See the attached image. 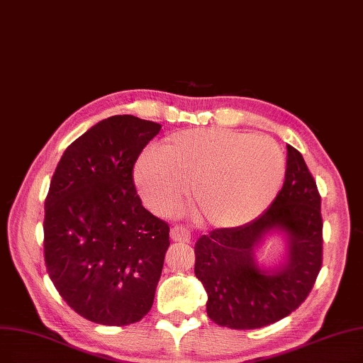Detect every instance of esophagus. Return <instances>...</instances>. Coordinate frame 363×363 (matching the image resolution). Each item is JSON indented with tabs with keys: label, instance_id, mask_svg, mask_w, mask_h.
Instances as JSON below:
<instances>
[{
	"label": "esophagus",
	"instance_id": "obj_1",
	"mask_svg": "<svg viewBox=\"0 0 363 363\" xmlns=\"http://www.w3.org/2000/svg\"><path fill=\"white\" fill-rule=\"evenodd\" d=\"M171 240L172 241H180V242H189L191 241V232L182 228V226H174L171 229Z\"/></svg>",
	"mask_w": 363,
	"mask_h": 363
}]
</instances>
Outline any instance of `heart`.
Returning <instances> with one entry per match:
<instances>
[{"instance_id":"b5f03b06","label":"heart","mask_w":363,"mask_h":363,"mask_svg":"<svg viewBox=\"0 0 363 363\" xmlns=\"http://www.w3.org/2000/svg\"><path fill=\"white\" fill-rule=\"evenodd\" d=\"M286 161L268 137L226 129H186L167 137L135 165V184L155 213L177 208L192 184L194 202L208 225L252 222L280 191Z\"/></svg>"}]
</instances>
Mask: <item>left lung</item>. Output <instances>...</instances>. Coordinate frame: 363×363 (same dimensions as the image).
Segmentation results:
<instances>
[{
    "label": "left lung",
    "instance_id": "left-lung-1",
    "mask_svg": "<svg viewBox=\"0 0 363 363\" xmlns=\"http://www.w3.org/2000/svg\"><path fill=\"white\" fill-rule=\"evenodd\" d=\"M320 195L302 155L287 146L281 191L247 225L214 229L195 244V275L207 292V314L230 329H256L281 320L306 301L322 267ZM285 238L274 267L255 252L269 235Z\"/></svg>",
    "mask_w": 363,
    "mask_h": 363
}]
</instances>
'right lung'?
Returning a JSON list of instances; mask_svg holds the SVG:
<instances>
[{
    "label": "right lung",
    "mask_w": 363,
    "mask_h": 363,
    "mask_svg": "<svg viewBox=\"0 0 363 363\" xmlns=\"http://www.w3.org/2000/svg\"><path fill=\"white\" fill-rule=\"evenodd\" d=\"M161 125L111 116L71 143L45 202V260L68 306L125 326L146 315L169 245V226L143 207L133 171Z\"/></svg>",
    "instance_id": "add662e5"
}]
</instances>
